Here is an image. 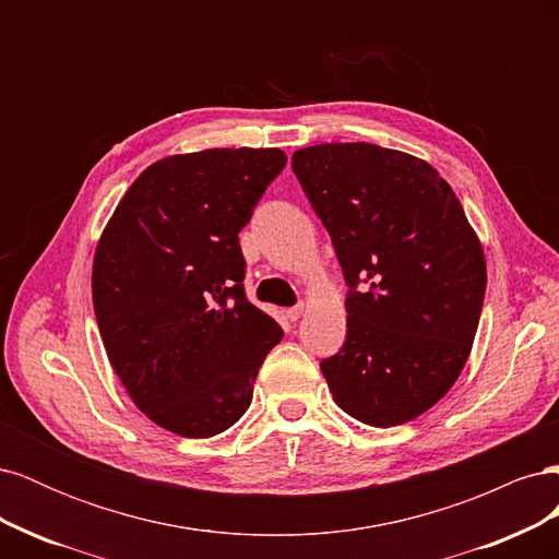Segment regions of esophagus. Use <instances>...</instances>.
Masks as SVG:
<instances>
[{"instance_id": "esophagus-1", "label": "esophagus", "mask_w": 559, "mask_h": 559, "mask_svg": "<svg viewBox=\"0 0 559 559\" xmlns=\"http://www.w3.org/2000/svg\"><path fill=\"white\" fill-rule=\"evenodd\" d=\"M302 312H306V306L289 308V310H286V319H289V321H298V319L302 317Z\"/></svg>"}]
</instances>
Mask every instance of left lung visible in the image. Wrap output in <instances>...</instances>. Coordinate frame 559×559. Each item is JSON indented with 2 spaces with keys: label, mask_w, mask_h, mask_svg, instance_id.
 Listing matches in <instances>:
<instances>
[{
  "label": "left lung",
  "mask_w": 559,
  "mask_h": 559,
  "mask_svg": "<svg viewBox=\"0 0 559 559\" xmlns=\"http://www.w3.org/2000/svg\"><path fill=\"white\" fill-rule=\"evenodd\" d=\"M294 173L349 284L347 341L321 361L333 401L370 427L441 401L471 354L487 265L460 198L433 167L368 142L298 148Z\"/></svg>",
  "instance_id": "8db88e82"
}]
</instances>
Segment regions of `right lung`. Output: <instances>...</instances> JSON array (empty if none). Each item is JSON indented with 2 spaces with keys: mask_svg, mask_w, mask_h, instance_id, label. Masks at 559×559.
I'll return each mask as SVG.
<instances>
[{
  "mask_svg": "<svg viewBox=\"0 0 559 559\" xmlns=\"http://www.w3.org/2000/svg\"><path fill=\"white\" fill-rule=\"evenodd\" d=\"M282 148H205L156 160L118 202L93 259L109 364L154 425L210 438L251 403L277 321L245 298L238 233Z\"/></svg>",
  "mask_w": 559,
  "mask_h": 559,
  "instance_id": "add662e5",
  "label": "right lung"
}]
</instances>
